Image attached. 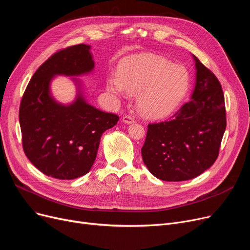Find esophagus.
<instances>
[{"label": "esophagus", "mask_w": 250, "mask_h": 250, "mask_svg": "<svg viewBox=\"0 0 250 250\" xmlns=\"http://www.w3.org/2000/svg\"><path fill=\"white\" fill-rule=\"evenodd\" d=\"M122 121H123L124 123H126V124H132V123L135 122L134 118L131 117V116H124V117L122 118Z\"/></svg>", "instance_id": "esophagus-1"}]
</instances>
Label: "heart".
I'll return each instance as SVG.
<instances>
[{"mask_svg":"<svg viewBox=\"0 0 250 250\" xmlns=\"http://www.w3.org/2000/svg\"><path fill=\"white\" fill-rule=\"evenodd\" d=\"M190 85L187 69L157 55H142L121 63L118 76L106 81L115 96L136 93V106L146 118L170 115L185 98Z\"/></svg>","mask_w":250,"mask_h":250,"instance_id":"obj_1","label":"heart"}]
</instances>
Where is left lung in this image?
<instances>
[{"label": "left lung", "mask_w": 250, "mask_h": 250, "mask_svg": "<svg viewBox=\"0 0 250 250\" xmlns=\"http://www.w3.org/2000/svg\"><path fill=\"white\" fill-rule=\"evenodd\" d=\"M196 82L191 100L168 120L148 124L141 148L144 163L164 181H186L203 174L219 156L226 130L221 83L193 56Z\"/></svg>", "instance_id": "1"}]
</instances>
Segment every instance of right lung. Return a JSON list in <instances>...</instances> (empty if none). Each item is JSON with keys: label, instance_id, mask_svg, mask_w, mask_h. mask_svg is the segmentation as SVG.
Here are the masks:
<instances>
[{"label": "right lung", "instance_id": "add662e5", "mask_svg": "<svg viewBox=\"0 0 250 250\" xmlns=\"http://www.w3.org/2000/svg\"><path fill=\"white\" fill-rule=\"evenodd\" d=\"M89 50L90 45L80 43L51 56L35 71L20 103L23 150L35 168L56 179L71 180L88 173L103 133L119 120L117 115L87 104L80 91L67 105L52 97L54 76L91 72L94 62Z\"/></svg>", "mask_w": 250, "mask_h": 250}]
</instances>
